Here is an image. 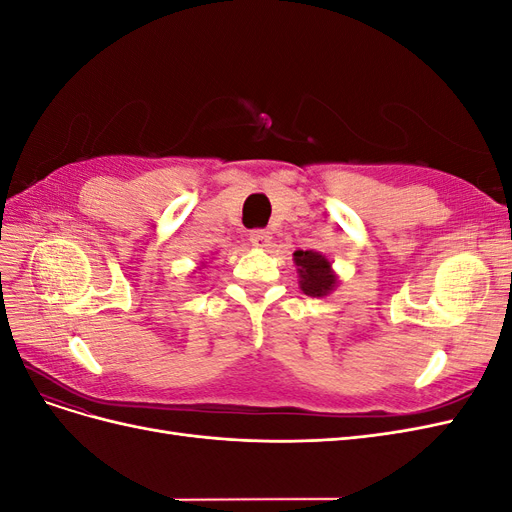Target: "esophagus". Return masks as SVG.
<instances>
[{"label": "esophagus", "mask_w": 512, "mask_h": 512, "mask_svg": "<svg viewBox=\"0 0 512 512\" xmlns=\"http://www.w3.org/2000/svg\"><path fill=\"white\" fill-rule=\"evenodd\" d=\"M250 241L256 247H267L271 243V232L267 228H256L250 232Z\"/></svg>", "instance_id": "34e87169"}]
</instances>
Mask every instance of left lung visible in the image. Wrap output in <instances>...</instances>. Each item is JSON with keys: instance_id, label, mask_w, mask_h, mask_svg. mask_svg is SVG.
Here are the masks:
<instances>
[{"instance_id": "8db88e82", "label": "left lung", "mask_w": 512, "mask_h": 512, "mask_svg": "<svg viewBox=\"0 0 512 512\" xmlns=\"http://www.w3.org/2000/svg\"><path fill=\"white\" fill-rule=\"evenodd\" d=\"M299 273V286L307 297H327L337 286L331 260L314 250H297L292 254Z\"/></svg>"}]
</instances>
